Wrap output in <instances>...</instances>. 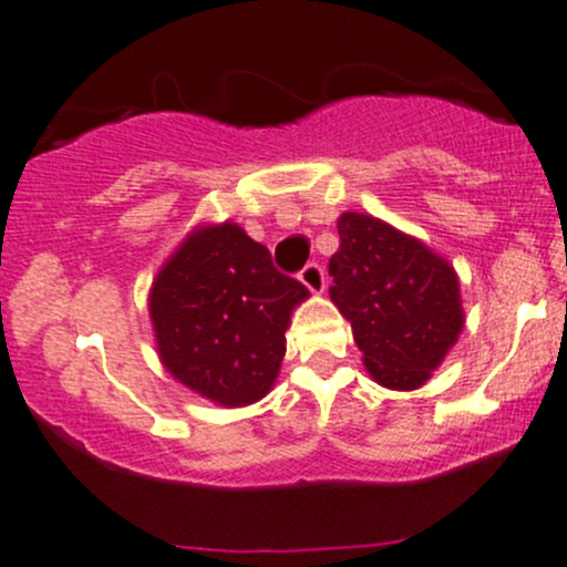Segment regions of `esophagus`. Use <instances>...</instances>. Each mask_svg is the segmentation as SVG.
Instances as JSON below:
<instances>
[{"label":"esophagus","instance_id":"34e87169","mask_svg":"<svg viewBox=\"0 0 567 567\" xmlns=\"http://www.w3.org/2000/svg\"><path fill=\"white\" fill-rule=\"evenodd\" d=\"M299 279H301V285H307V288L312 290V293H323V290H326V271H323V266L307 264L299 271Z\"/></svg>","mask_w":567,"mask_h":567}]
</instances>
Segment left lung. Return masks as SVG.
Segmentation results:
<instances>
[{
    "instance_id": "1",
    "label": "left lung",
    "mask_w": 567,
    "mask_h": 567,
    "mask_svg": "<svg viewBox=\"0 0 567 567\" xmlns=\"http://www.w3.org/2000/svg\"><path fill=\"white\" fill-rule=\"evenodd\" d=\"M331 255V301L353 329L369 378L415 391L445 361L464 329L454 266L385 219L344 212Z\"/></svg>"
}]
</instances>
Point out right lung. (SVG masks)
<instances>
[{
  "instance_id": "right-lung-1",
  "label": "right lung",
  "mask_w": 567,
  "mask_h": 567,
  "mask_svg": "<svg viewBox=\"0 0 567 567\" xmlns=\"http://www.w3.org/2000/svg\"><path fill=\"white\" fill-rule=\"evenodd\" d=\"M307 296L241 225H198L148 290L159 361L178 383L219 408L255 404L279 378L290 315Z\"/></svg>"
}]
</instances>
